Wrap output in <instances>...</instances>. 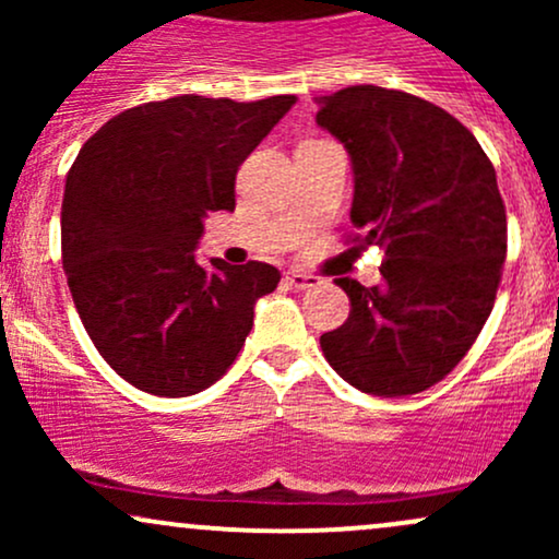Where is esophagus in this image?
<instances>
[{
	"instance_id": "34e87169",
	"label": "esophagus",
	"mask_w": 559,
	"mask_h": 559,
	"mask_svg": "<svg viewBox=\"0 0 559 559\" xmlns=\"http://www.w3.org/2000/svg\"><path fill=\"white\" fill-rule=\"evenodd\" d=\"M286 281L292 284L294 288H299V292H310V288L320 286V278L318 275H310V273H301V271H288L286 273Z\"/></svg>"
}]
</instances>
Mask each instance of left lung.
Returning a JSON list of instances; mask_svg holds the SVG:
<instances>
[{
	"mask_svg": "<svg viewBox=\"0 0 559 559\" xmlns=\"http://www.w3.org/2000/svg\"><path fill=\"white\" fill-rule=\"evenodd\" d=\"M318 105V126L352 157L355 241L386 254L381 286L336 281L352 310L320 346L365 394H418L452 373L491 316L507 258L497 173L476 136L420 96L368 83Z\"/></svg>",
	"mask_w": 559,
	"mask_h": 559,
	"instance_id": "1",
	"label": "left lung"
}]
</instances>
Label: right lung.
I'll use <instances>...</instances> for the list:
<instances>
[{
  "label": "right lung",
  "mask_w": 559,
  "mask_h": 559,
  "mask_svg": "<svg viewBox=\"0 0 559 559\" xmlns=\"http://www.w3.org/2000/svg\"><path fill=\"white\" fill-rule=\"evenodd\" d=\"M297 96L183 94L115 115L81 146L62 197V267L105 362L155 396H191L234 365L267 262L202 267L207 213L236 207V173Z\"/></svg>",
  "instance_id": "obj_1"
}]
</instances>
